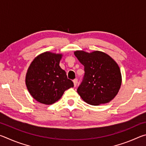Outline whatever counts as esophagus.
<instances>
[{
    "mask_svg": "<svg viewBox=\"0 0 146 146\" xmlns=\"http://www.w3.org/2000/svg\"><path fill=\"white\" fill-rule=\"evenodd\" d=\"M73 83H74V86H75V87H76V84H77V83H78L77 78L74 79V80H73Z\"/></svg>",
    "mask_w": 146,
    "mask_h": 146,
    "instance_id": "obj_1",
    "label": "esophagus"
}]
</instances>
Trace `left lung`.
Here are the masks:
<instances>
[{"mask_svg": "<svg viewBox=\"0 0 146 146\" xmlns=\"http://www.w3.org/2000/svg\"><path fill=\"white\" fill-rule=\"evenodd\" d=\"M74 54L84 66V76L77 92L82 99L93 106L110 102L115 97L122 84L118 64L108 54L76 51Z\"/></svg>", "mask_w": 146, "mask_h": 146, "instance_id": "left-lung-1", "label": "left lung"}]
</instances>
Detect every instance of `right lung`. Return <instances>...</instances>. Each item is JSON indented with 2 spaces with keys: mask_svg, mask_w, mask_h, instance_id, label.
I'll return each instance as SVG.
<instances>
[{
  "mask_svg": "<svg viewBox=\"0 0 146 146\" xmlns=\"http://www.w3.org/2000/svg\"><path fill=\"white\" fill-rule=\"evenodd\" d=\"M62 54L46 51L33 59L27 71L26 85L35 100L46 105L53 104L66 90L73 88L66 71L59 66Z\"/></svg>",
  "mask_w": 146,
  "mask_h": 146,
  "instance_id": "right-lung-1",
  "label": "right lung"
}]
</instances>
